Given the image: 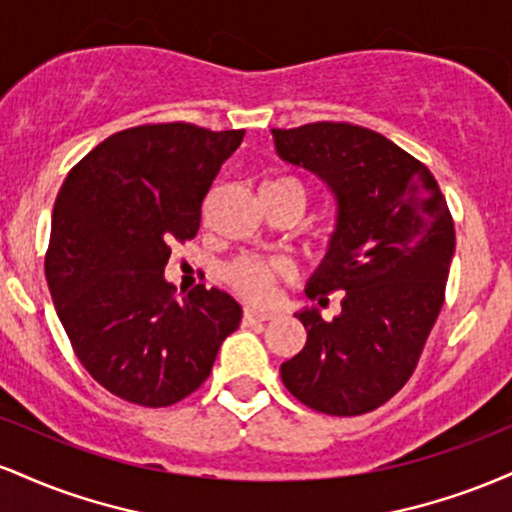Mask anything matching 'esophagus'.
Returning a JSON list of instances; mask_svg holds the SVG:
<instances>
[{
  "mask_svg": "<svg viewBox=\"0 0 512 512\" xmlns=\"http://www.w3.org/2000/svg\"><path fill=\"white\" fill-rule=\"evenodd\" d=\"M272 317H274V313H264V310L245 308L243 322H245V325H250V322H267V320H272Z\"/></svg>",
  "mask_w": 512,
  "mask_h": 512,
  "instance_id": "1",
  "label": "esophagus"
}]
</instances>
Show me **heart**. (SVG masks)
Returning a JSON list of instances; mask_svg holds the SVG:
<instances>
[{"mask_svg": "<svg viewBox=\"0 0 512 512\" xmlns=\"http://www.w3.org/2000/svg\"><path fill=\"white\" fill-rule=\"evenodd\" d=\"M264 190H291L305 199L301 182L293 178H276L264 185ZM289 274L284 262H264L257 257H238L226 267V281L240 296L252 303H267L274 293V284Z\"/></svg>", "mask_w": 512, "mask_h": 512, "instance_id": "1", "label": "heart"}]
</instances>
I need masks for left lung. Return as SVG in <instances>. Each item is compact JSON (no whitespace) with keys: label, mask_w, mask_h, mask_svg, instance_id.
<instances>
[{"label":"left lung","mask_w":512,"mask_h":512,"mask_svg":"<svg viewBox=\"0 0 512 512\" xmlns=\"http://www.w3.org/2000/svg\"><path fill=\"white\" fill-rule=\"evenodd\" d=\"M272 137L276 156L325 182L337 202L330 248L305 293L344 291L332 322L298 310L308 342L281 363V380L322 414H366L411 378L443 308L455 255L448 202L424 163L373 129L313 122Z\"/></svg>","instance_id":"left-lung-1"}]
</instances>
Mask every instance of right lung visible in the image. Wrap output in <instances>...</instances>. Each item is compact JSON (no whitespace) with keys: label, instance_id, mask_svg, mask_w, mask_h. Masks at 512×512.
<instances>
[{"label":"right lung","instance_id":"add662e5","mask_svg":"<svg viewBox=\"0 0 512 512\" xmlns=\"http://www.w3.org/2000/svg\"><path fill=\"white\" fill-rule=\"evenodd\" d=\"M245 129L168 122L117 132L69 170L52 209L45 276L84 368L142 407H170L209 378L243 308L197 286L175 301L170 245L197 236L211 182Z\"/></svg>","mask_w":512,"mask_h":512}]
</instances>
